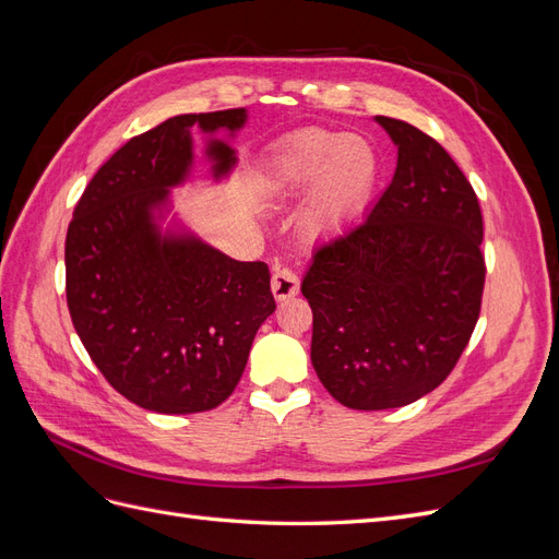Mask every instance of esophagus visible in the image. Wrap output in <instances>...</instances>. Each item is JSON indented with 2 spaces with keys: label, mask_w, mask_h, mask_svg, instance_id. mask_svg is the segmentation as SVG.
Segmentation results:
<instances>
[{
  "label": "esophagus",
  "mask_w": 559,
  "mask_h": 559,
  "mask_svg": "<svg viewBox=\"0 0 559 559\" xmlns=\"http://www.w3.org/2000/svg\"><path fill=\"white\" fill-rule=\"evenodd\" d=\"M270 286H273V296L277 300H286V298H292V296L298 294L300 280L296 275V270L280 265V267H275L273 280H270Z\"/></svg>",
  "instance_id": "1"
}]
</instances>
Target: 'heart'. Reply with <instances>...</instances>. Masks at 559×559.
<instances>
[{"label":"heart","mask_w":559,"mask_h":559,"mask_svg":"<svg viewBox=\"0 0 559 559\" xmlns=\"http://www.w3.org/2000/svg\"><path fill=\"white\" fill-rule=\"evenodd\" d=\"M378 177L376 151L359 134H302L277 160L270 191L296 198L317 179L306 212V228L314 235L341 228L373 191Z\"/></svg>","instance_id":"heart-1"}]
</instances>
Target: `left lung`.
<instances>
[{
	"label": "left lung",
	"instance_id": "obj_1",
	"mask_svg": "<svg viewBox=\"0 0 559 559\" xmlns=\"http://www.w3.org/2000/svg\"><path fill=\"white\" fill-rule=\"evenodd\" d=\"M399 146L392 183L361 224L321 245L300 292L312 366L354 411L401 408L433 392L478 324L483 212L431 134L378 116Z\"/></svg>",
	"mask_w": 559,
	"mask_h": 559
}]
</instances>
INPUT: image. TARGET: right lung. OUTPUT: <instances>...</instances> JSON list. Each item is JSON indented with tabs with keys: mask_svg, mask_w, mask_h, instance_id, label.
Listing matches in <instances>:
<instances>
[{
	"mask_svg": "<svg viewBox=\"0 0 559 559\" xmlns=\"http://www.w3.org/2000/svg\"><path fill=\"white\" fill-rule=\"evenodd\" d=\"M245 123V109L167 118L126 142L79 198L64 240L72 324L118 394L163 415L205 413L238 386L275 312L263 261H235L198 240H160L151 207L191 163L189 128ZM216 175L233 151L210 146Z\"/></svg>",
	"mask_w": 559,
	"mask_h": 559,
	"instance_id": "right-lung-1",
	"label": "right lung"
}]
</instances>
